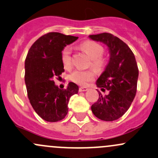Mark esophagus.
<instances>
[{"mask_svg":"<svg viewBox=\"0 0 158 158\" xmlns=\"http://www.w3.org/2000/svg\"><path fill=\"white\" fill-rule=\"evenodd\" d=\"M88 88L87 87H80L79 88V92H86V91L88 90Z\"/></svg>","mask_w":158,"mask_h":158,"instance_id":"obj_1","label":"esophagus"}]
</instances>
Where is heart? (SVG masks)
Here are the masks:
<instances>
[{
	"label": "heart",
	"mask_w": 158,
	"mask_h": 158,
	"mask_svg": "<svg viewBox=\"0 0 158 158\" xmlns=\"http://www.w3.org/2000/svg\"><path fill=\"white\" fill-rule=\"evenodd\" d=\"M82 48L89 57L92 58V66L97 70H100L104 67L105 61L101 57L104 52V48L98 43L93 41H85L81 44ZM61 60L66 69H69L72 66L71 60V48L66 46L61 52ZM94 77V72L92 69L81 70L76 69L69 76V79L76 84L85 85L92 81Z\"/></svg>",
	"instance_id": "b5f03b06"
}]
</instances>
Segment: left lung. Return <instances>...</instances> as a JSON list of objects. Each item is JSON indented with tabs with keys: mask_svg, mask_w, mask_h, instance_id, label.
Listing matches in <instances>:
<instances>
[{
	"mask_svg": "<svg viewBox=\"0 0 158 158\" xmlns=\"http://www.w3.org/2000/svg\"><path fill=\"white\" fill-rule=\"evenodd\" d=\"M89 37L107 45L110 55L105 69L96 81L98 88L108 93L103 95L98 90V100L91 108L101 120H116L127 112L135 96L139 69L135 56L125 42L112 34L104 32Z\"/></svg>",
	"mask_w": 158,
	"mask_h": 158,
	"instance_id": "1",
	"label": "left lung"
}]
</instances>
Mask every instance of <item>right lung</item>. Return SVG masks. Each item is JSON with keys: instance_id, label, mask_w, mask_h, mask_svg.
<instances>
[{"instance_id": "obj_1", "label": "right lung", "mask_w": 158, "mask_h": 158, "mask_svg": "<svg viewBox=\"0 0 158 158\" xmlns=\"http://www.w3.org/2000/svg\"><path fill=\"white\" fill-rule=\"evenodd\" d=\"M78 37L50 32L31 45L25 60V82L28 97L36 114L48 122H57L66 117L71 96L79 87L69 82L66 89L56 85L54 79L64 71L61 52Z\"/></svg>"}]
</instances>
